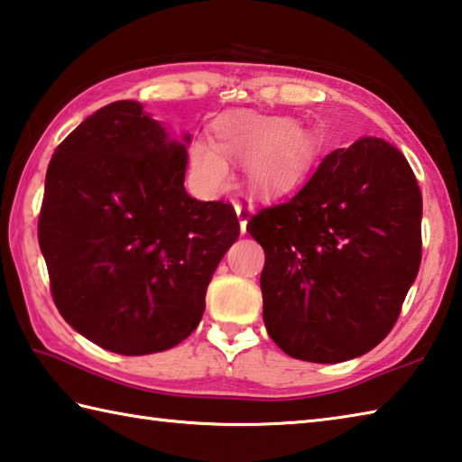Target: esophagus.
I'll return each instance as SVG.
<instances>
[{
	"mask_svg": "<svg viewBox=\"0 0 462 462\" xmlns=\"http://www.w3.org/2000/svg\"><path fill=\"white\" fill-rule=\"evenodd\" d=\"M234 209H236L238 214V220H240V230L242 234H246V224H248V217L253 214V208L245 206V204H234Z\"/></svg>",
	"mask_w": 462,
	"mask_h": 462,
	"instance_id": "34e87169",
	"label": "esophagus"
}]
</instances>
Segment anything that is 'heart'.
Instances as JSON below:
<instances>
[{
  "instance_id": "heart-1",
  "label": "heart",
  "mask_w": 462,
  "mask_h": 462,
  "mask_svg": "<svg viewBox=\"0 0 462 462\" xmlns=\"http://www.w3.org/2000/svg\"><path fill=\"white\" fill-rule=\"evenodd\" d=\"M246 163L256 196L271 198L299 186L311 167V145L295 119L230 113L214 123V145L194 139L188 149V178L199 196L228 188L230 165Z\"/></svg>"
}]
</instances>
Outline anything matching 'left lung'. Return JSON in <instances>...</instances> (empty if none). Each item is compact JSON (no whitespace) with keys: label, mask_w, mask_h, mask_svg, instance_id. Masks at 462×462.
I'll return each instance as SVG.
<instances>
[{"label":"left lung","mask_w":462,"mask_h":462,"mask_svg":"<svg viewBox=\"0 0 462 462\" xmlns=\"http://www.w3.org/2000/svg\"><path fill=\"white\" fill-rule=\"evenodd\" d=\"M422 194L406 157L362 137L246 230L264 248L266 331L284 354L339 364L392 331L420 268Z\"/></svg>","instance_id":"1"}]
</instances>
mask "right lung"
<instances>
[{
	"label": "right lung",
	"mask_w": 462,
	"mask_h": 462,
	"mask_svg": "<svg viewBox=\"0 0 462 462\" xmlns=\"http://www.w3.org/2000/svg\"><path fill=\"white\" fill-rule=\"evenodd\" d=\"M189 141L170 137L137 100H116L50 159L38 242L54 303L72 329L115 354L186 339L240 234L230 204L198 202L183 188Z\"/></svg>",
	"instance_id": "right-lung-1"
}]
</instances>
